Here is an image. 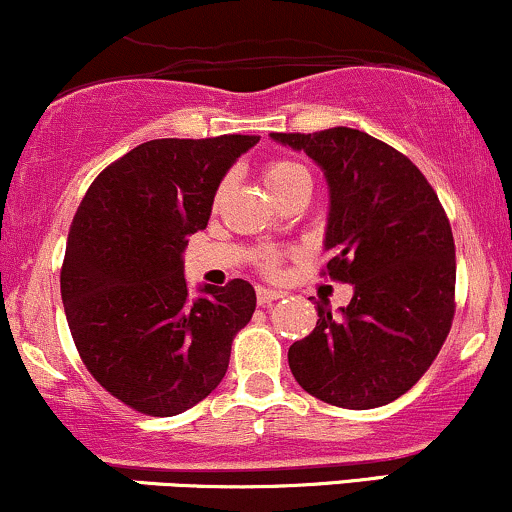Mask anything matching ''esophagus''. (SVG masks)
I'll return each mask as SVG.
<instances>
[{"instance_id": "esophagus-1", "label": "esophagus", "mask_w": 512, "mask_h": 512, "mask_svg": "<svg viewBox=\"0 0 512 512\" xmlns=\"http://www.w3.org/2000/svg\"><path fill=\"white\" fill-rule=\"evenodd\" d=\"M282 297V292H278V290H268V287H256V302L258 304H270V302H275V299H280Z\"/></svg>"}]
</instances>
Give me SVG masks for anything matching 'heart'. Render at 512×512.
I'll return each instance as SVG.
<instances>
[{"label": "heart", "mask_w": 512, "mask_h": 512, "mask_svg": "<svg viewBox=\"0 0 512 512\" xmlns=\"http://www.w3.org/2000/svg\"><path fill=\"white\" fill-rule=\"evenodd\" d=\"M263 182H266L270 194L275 198H282L285 194H290V191H297V189L311 191L314 177H311V170L304 165V162L294 158H273L263 165ZM227 191H230V182L225 179V182L218 186V191H215V198H213L215 208L220 206L222 198L227 196ZM258 266H261V270H266V273H278L280 251H273V249L263 251V254L258 256Z\"/></svg>", "instance_id": "b5f03b06"}]
</instances>
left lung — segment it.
<instances>
[{
	"label": "left lung",
	"mask_w": 512,
	"mask_h": 512,
	"mask_svg": "<svg viewBox=\"0 0 512 512\" xmlns=\"http://www.w3.org/2000/svg\"><path fill=\"white\" fill-rule=\"evenodd\" d=\"M270 136L304 150L326 172L321 275L354 287L340 316L316 302L314 333L287 352L292 374L328 405H388L426 374L453 326L455 242L446 210L407 155L364 131L335 126Z\"/></svg>",
	"instance_id": "8db88e82"
}]
</instances>
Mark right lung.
Segmentation results:
<instances>
[{"label":"right lung","instance_id":"add662e5","mask_svg":"<svg viewBox=\"0 0 512 512\" xmlns=\"http://www.w3.org/2000/svg\"><path fill=\"white\" fill-rule=\"evenodd\" d=\"M256 141H146L107 165L76 210L59 275L66 321L90 376L131 410L174 417L213 393L254 316L256 292L239 278L191 302L182 251Z\"/></svg>","mask_w":512,"mask_h":512}]
</instances>
